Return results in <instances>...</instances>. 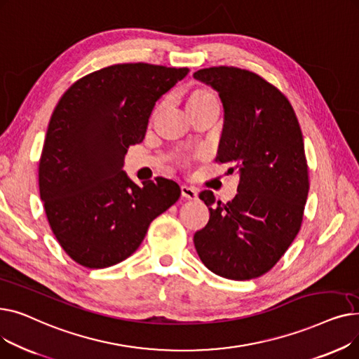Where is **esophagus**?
Masks as SVG:
<instances>
[{
	"instance_id": "34e87169",
	"label": "esophagus",
	"mask_w": 359,
	"mask_h": 359,
	"mask_svg": "<svg viewBox=\"0 0 359 359\" xmlns=\"http://www.w3.org/2000/svg\"><path fill=\"white\" fill-rule=\"evenodd\" d=\"M180 192H182V196L186 198V199H198V192L196 189H194V187H189V186H182L180 187Z\"/></svg>"
}]
</instances>
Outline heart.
I'll list each match as a JSON object with an SVG mask.
<instances>
[{
  "label": "heart",
  "instance_id": "1",
  "mask_svg": "<svg viewBox=\"0 0 359 359\" xmlns=\"http://www.w3.org/2000/svg\"><path fill=\"white\" fill-rule=\"evenodd\" d=\"M211 103H218L217 96L212 91H210L208 88H203V87L194 88L186 97V106L189 110L205 106V104H211Z\"/></svg>",
  "mask_w": 359,
  "mask_h": 359
}]
</instances>
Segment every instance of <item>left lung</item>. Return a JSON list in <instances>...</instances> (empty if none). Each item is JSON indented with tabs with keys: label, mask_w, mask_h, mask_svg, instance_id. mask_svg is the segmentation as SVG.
<instances>
[{
	"label": "left lung",
	"mask_w": 359,
	"mask_h": 359,
	"mask_svg": "<svg viewBox=\"0 0 359 359\" xmlns=\"http://www.w3.org/2000/svg\"><path fill=\"white\" fill-rule=\"evenodd\" d=\"M194 77L217 90L224 106L215 161L240 175L227 203L199 194L210 221L195 233V248L215 275L253 279L276 265L301 229L310 186L303 134L288 99L256 72L211 67Z\"/></svg>",
	"instance_id": "8db88e82"
}]
</instances>
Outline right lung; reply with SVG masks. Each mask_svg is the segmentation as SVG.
I'll use <instances>...</instances> for the list:
<instances>
[{"label":"right lung","mask_w":359,"mask_h":359,"mask_svg":"<svg viewBox=\"0 0 359 359\" xmlns=\"http://www.w3.org/2000/svg\"><path fill=\"white\" fill-rule=\"evenodd\" d=\"M187 68L116 64L75 81L56 104L39 160L45 212L65 253L88 269L116 265L142 243L151 221L179 198L164 177L132 182L122 170L142 142L156 102Z\"/></svg>","instance_id":"right-lung-1"}]
</instances>
